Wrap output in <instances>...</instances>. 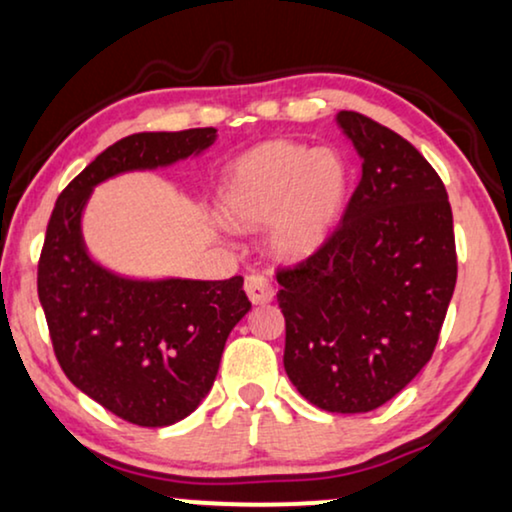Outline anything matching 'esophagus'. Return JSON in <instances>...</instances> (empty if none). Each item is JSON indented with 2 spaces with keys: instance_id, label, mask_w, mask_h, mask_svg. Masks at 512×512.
<instances>
[{
  "instance_id": "1",
  "label": "esophagus",
  "mask_w": 512,
  "mask_h": 512,
  "mask_svg": "<svg viewBox=\"0 0 512 512\" xmlns=\"http://www.w3.org/2000/svg\"><path fill=\"white\" fill-rule=\"evenodd\" d=\"M244 291H247L249 301L254 305L270 303L272 296H275V289H272L270 280L263 275H249L247 280H244Z\"/></svg>"
}]
</instances>
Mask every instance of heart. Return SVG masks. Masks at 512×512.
Here are the masks:
<instances>
[{
	"mask_svg": "<svg viewBox=\"0 0 512 512\" xmlns=\"http://www.w3.org/2000/svg\"><path fill=\"white\" fill-rule=\"evenodd\" d=\"M348 195V164L334 148L270 141L232 164L221 192L225 216L240 228L270 225V247L305 258L322 247Z\"/></svg>",
	"mask_w": 512,
	"mask_h": 512,
	"instance_id": "1",
	"label": "heart"
}]
</instances>
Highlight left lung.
I'll return each mask as SVG.
<instances>
[{
  "instance_id": "1",
  "label": "left lung",
  "mask_w": 512,
  "mask_h": 512,
  "mask_svg": "<svg viewBox=\"0 0 512 512\" xmlns=\"http://www.w3.org/2000/svg\"><path fill=\"white\" fill-rule=\"evenodd\" d=\"M362 178L329 240L277 272L284 369L331 414H364L426 367L456 287L454 218L442 178L400 134L341 110Z\"/></svg>"
}]
</instances>
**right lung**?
Segmentation results:
<instances>
[{
	"label": "right lung",
	"mask_w": 512,
	"mask_h": 512,
	"mask_svg": "<svg viewBox=\"0 0 512 512\" xmlns=\"http://www.w3.org/2000/svg\"><path fill=\"white\" fill-rule=\"evenodd\" d=\"M214 141V126L126 136L61 192L46 225L37 291L56 360L84 395L143 428L171 426L199 407L251 303L240 275L136 280L103 268L86 251L82 214L108 178L171 167Z\"/></svg>",
	"instance_id": "right-lung-1"
}]
</instances>
